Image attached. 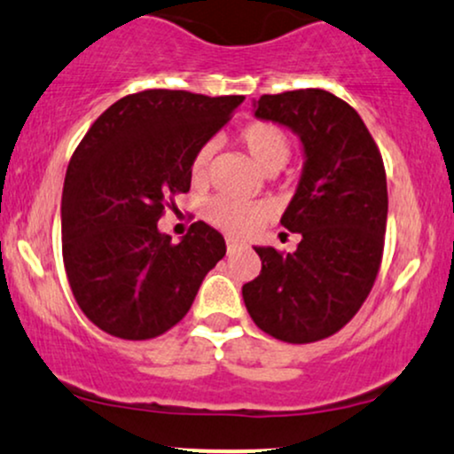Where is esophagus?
<instances>
[{
	"label": "esophagus",
	"instance_id": "34e87169",
	"mask_svg": "<svg viewBox=\"0 0 454 454\" xmlns=\"http://www.w3.org/2000/svg\"><path fill=\"white\" fill-rule=\"evenodd\" d=\"M242 248V244L240 242H236V240H227V254H236L238 251H240Z\"/></svg>",
	"mask_w": 454,
	"mask_h": 454
}]
</instances>
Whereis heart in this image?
I'll return each mask as SVG.
<instances>
[{
	"instance_id": "1",
	"label": "heart",
	"mask_w": 454,
	"mask_h": 454,
	"mask_svg": "<svg viewBox=\"0 0 454 454\" xmlns=\"http://www.w3.org/2000/svg\"><path fill=\"white\" fill-rule=\"evenodd\" d=\"M240 144L248 152L254 165L263 173H274L287 162L289 152H292V141H289L287 132L281 126L272 124V121H251L240 130ZM214 156V145L206 144L197 150L191 162V177L195 184H203L207 180V171H210V160ZM207 221L214 227L223 229L231 236H248L254 229L266 221L268 210L262 203L251 201H236L227 200V197H216L206 203Z\"/></svg>"
}]
</instances>
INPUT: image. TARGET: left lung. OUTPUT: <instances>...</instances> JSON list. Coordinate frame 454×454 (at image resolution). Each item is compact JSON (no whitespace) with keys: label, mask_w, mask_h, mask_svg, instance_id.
I'll return each mask as SVG.
<instances>
[{"label":"left lung","mask_w":454,"mask_h":454,"mask_svg":"<svg viewBox=\"0 0 454 454\" xmlns=\"http://www.w3.org/2000/svg\"><path fill=\"white\" fill-rule=\"evenodd\" d=\"M253 111L302 144V176L281 218L302 240L294 253L254 247L262 272L242 298L270 337L313 343L358 313L378 277L388 216L384 160L356 109L325 90L266 94Z\"/></svg>","instance_id":"8db88e82"}]
</instances>
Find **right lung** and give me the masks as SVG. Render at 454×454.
<instances>
[{
  "mask_svg": "<svg viewBox=\"0 0 454 454\" xmlns=\"http://www.w3.org/2000/svg\"><path fill=\"white\" fill-rule=\"evenodd\" d=\"M244 96L145 90L91 124L62 192L66 277L81 310L114 337L154 339L191 309L225 238L203 221L171 244L159 218L191 188V162Z\"/></svg>",
  "mask_w": 454,
  "mask_h": 454,
  "instance_id": "obj_1",
  "label": "right lung"
}]
</instances>
